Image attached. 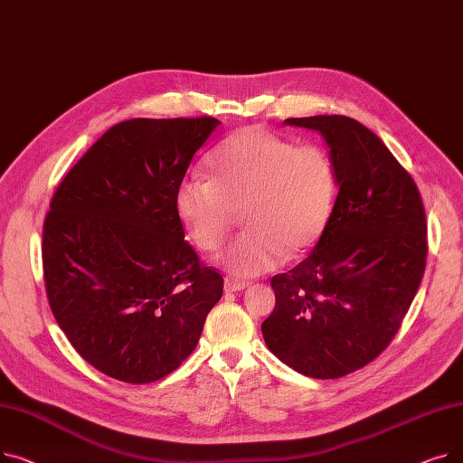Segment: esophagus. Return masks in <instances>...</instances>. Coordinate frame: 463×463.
Listing matches in <instances>:
<instances>
[{
    "mask_svg": "<svg viewBox=\"0 0 463 463\" xmlns=\"http://www.w3.org/2000/svg\"><path fill=\"white\" fill-rule=\"evenodd\" d=\"M225 290H229V293H236V290H244L250 283L248 281H240V279H234V278H225Z\"/></svg>",
    "mask_w": 463,
    "mask_h": 463,
    "instance_id": "obj_1",
    "label": "esophagus"
}]
</instances>
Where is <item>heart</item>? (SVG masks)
Listing matches in <instances>:
<instances>
[{
    "label": "heart",
    "instance_id": "1",
    "mask_svg": "<svg viewBox=\"0 0 463 463\" xmlns=\"http://www.w3.org/2000/svg\"><path fill=\"white\" fill-rule=\"evenodd\" d=\"M208 173L210 180L178 185L176 215L194 246L217 251L241 212L250 229L219 255L238 276L269 272L285 253L309 251L328 225L335 168L321 146H297L259 126L241 128L217 146Z\"/></svg>",
    "mask_w": 463,
    "mask_h": 463
}]
</instances>
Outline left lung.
Masks as SVG:
<instances>
[{
    "instance_id": "1",
    "label": "left lung",
    "mask_w": 463,
    "mask_h": 463,
    "mask_svg": "<svg viewBox=\"0 0 463 463\" xmlns=\"http://www.w3.org/2000/svg\"><path fill=\"white\" fill-rule=\"evenodd\" d=\"M319 131L339 193L313 251L270 285L269 349L313 379H337L375 360L415 298L428 257L426 213L412 176L384 142L347 116L287 118Z\"/></svg>"
}]
</instances>
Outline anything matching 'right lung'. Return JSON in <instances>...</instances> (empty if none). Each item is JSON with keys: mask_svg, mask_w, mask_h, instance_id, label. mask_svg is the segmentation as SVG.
Listing matches in <instances>:
<instances>
[{"mask_svg": "<svg viewBox=\"0 0 463 463\" xmlns=\"http://www.w3.org/2000/svg\"><path fill=\"white\" fill-rule=\"evenodd\" d=\"M219 119L110 128L58 185L43 225L56 323L101 373L154 383L194 351L223 278L185 241L175 194Z\"/></svg>", "mask_w": 463, "mask_h": 463, "instance_id": "add662e5", "label": "right lung"}]
</instances>
